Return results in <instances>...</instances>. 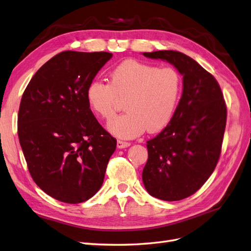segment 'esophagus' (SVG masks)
<instances>
[{
    "mask_svg": "<svg viewBox=\"0 0 251 251\" xmlns=\"http://www.w3.org/2000/svg\"><path fill=\"white\" fill-rule=\"evenodd\" d=\"M130 146H131V144H130V142H127V141H124V140H118L117 141V147L119 149L127 148V147H130Z\"/></svg>",
    "mask_w": 251,
    "mask_h": 251,
    "instance_id": "obj_1",
    "label": "esophagus"
}]
</instances>
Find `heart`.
I'll list each match as a JSON object with an SVG mask.
<instances>
[{"label":"heart","mask_w":251,"mask_h":251,"mask_svg":"<svg viewBox=\"0 0 251 251\" xmlns=\"http://www.w3.org/2000/svg\"><path fill=\"white\" fill-rule=\"evenodd\" d=\"M182 78L173 67H160L128 59L115 66L110 82L93 80L85 91L91 110L103 119L116 113L120 99H126V113L110 121L111 133L134 138L162 130L173 117L180 98Z\"/></svg>","instance_id":"heart-1"}]
</instances>
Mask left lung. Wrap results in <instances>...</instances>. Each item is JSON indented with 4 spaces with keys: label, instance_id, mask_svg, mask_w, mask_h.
Returning <instances> with one entry per match:
<instances>
[{
    "label": "left lung",
    "instance_id": "left-lung-1",
    "mask_svg": "<svg viewBox=\"0 0 251 251\" xmlns=\"http://www.w3.org/2000/svg\"><path fill=\"white\" fill-rule=\"evenodd\" d=\"M173 64L184 90L170 123L147 141L142 181L149 194L162 201L194 194L212 174L222 152L227 106L216 79L195 60L176 50L144 52Z\"/></svg>",
    "mask_w": 251,
    "mask_h": 251
}]
</instances>
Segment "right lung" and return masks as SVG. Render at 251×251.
Listing matches in <instances>:
<instances>
[{"label":"right lung","mask_w":251,"mask_h":251,"mask_svg":"<svg viewBox=\"0 0 251 251\" xmlns=\"http://www.w3.org/2000/svg\"><path fill=\"white\" fill-rule=\"evenodd\" d=\"M111 52L65 50L40 69L23 93L18 135L33 181L67 204L85 201L102 186L117 140L94 116L86 87Z\"/></svg>","instance_id":"right-lung-1"}]
</instances>
